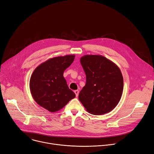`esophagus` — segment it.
I'll use <instances>...</instances> for the list:
<instances>
[{
	"label": "esophagus",
	"instance_id": "1",
	"mask_svg": "<svg viewBox=\"0 0 154 154\" xmlns=\"http://www.w3.org/2000/svg\"><path fill=\"white\" fill-rule=\"evenodd\" d=\"M74 93L75 94V95H76V97H77V96L79 95V91L78 90H75V91H74Z\"/></svg>",
	"mask_w": 154,
	"mask_h": 154
}]
</instances>
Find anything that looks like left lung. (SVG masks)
<instances>
[{
	"label": "left lung",
	"instance_id": "left-lung-1",
	"mask_svg": "<svg viewBox=\"0 0 154 154\" xmlns=\"http://www.w3.org/2000/svg\"><path fill=\"white\" fill-rule=\"evenodd\" d=\"M80 60L86 75V84L79 93V100L93 115L110 112L122 95V72L116 63L100 55H85Z\"/></svg>",
	"mask_w": 154,
	"mask_h": 154
}]
</instances>
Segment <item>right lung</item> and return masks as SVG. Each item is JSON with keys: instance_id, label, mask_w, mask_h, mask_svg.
Instances as JSON below:
<instances>
[{"instance_id": "obj_1", "label": "right lung", "mask_w": 154, "mask_h": 154, "mask_svg": "<svg viewBox=\"0 0 154 154\" xmlns=\"http://www.w3.org/2000/svg\"><path fill=\"white\" fill-rule=\"evenodd\" d=\"M75 59V55L55 57L40 64L30 77L32 97L40 106L51 112L62 109L75 94L69 88L63 72Z\"/></svg>"}]
</instances>
